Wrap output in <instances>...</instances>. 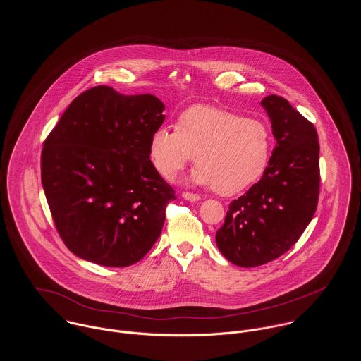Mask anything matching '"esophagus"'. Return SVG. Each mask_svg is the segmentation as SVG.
<instances>
[{
    "mask_svg": "<svg viewBox=\"0 0 361 361\" xmlns=\"http://www.w3.org/2000/svg\"><path fill=\"white\" fill-rule=\"evenodd\" d=\"M182 197L186 199V200H189V202H197V200H200V196H199V195L190 193V192H183V193H182Z\"/></svg>",
    "mask_w": 361,
    "mask_h": 361,
    "instance_id": "esophagus-1",
    "label": "esophagus"
}]
</instances>
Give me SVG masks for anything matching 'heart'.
<instances>
[{"instance_id":"obj_1","label":"heart","mask_w":361,"mask_h":361,"mask_svg":"<svg viewBox=\"0 0 361 361\" xmlns=\"http://www.w3.org/2000/svg\"><path fill=\"white\" fill-rule=\"evenodd\" d=\"M272 150L268 126L255 118L212 105H193L180 112L175 129L157 128L149 139V158L166 180L196 154L192 178L233 196L255 185L265 172Z\"/></svg>"}]
</instances>
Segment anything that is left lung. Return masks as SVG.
Segmentation results:
<instances>
[{"instance_id":"8db88e82","label":"left lung","mask_w":361,"mask_h":361,"mask_svg":"<svg viewBox=\"0 0 361 361\" xmlns=\"http://www.w3.org/2000/svg\"><path fill=\"white\" fill-rule=\"evenodd\" d=\"M276 146L261 179L233 200L216 246L232 264L255 268L286 253L303 235L319 195V145L314 125L288 100L262 102Z\"/></svg>"}]
</instances>
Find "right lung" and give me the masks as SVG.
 I'll return each mask as SVG.
<instances>
[{
	"label": "right lung",
	"mask_w": 361,
	"mask_h": 361,
	"mask_svg": "<svg viewBox=\"0 0 361 361\" xmlns=\"http://www.w3.org/2000/svg\"><path fill=\"white\" fill-rule=\"evenodd\" d=\"M152 94L96 86L78 96L42 152V183L55 228L78 257L128 267L161 235L175 190L154 169L149 139L165 119Z\"/></svg>",
	"instance_id": "add662e5"
}]
</instances>
